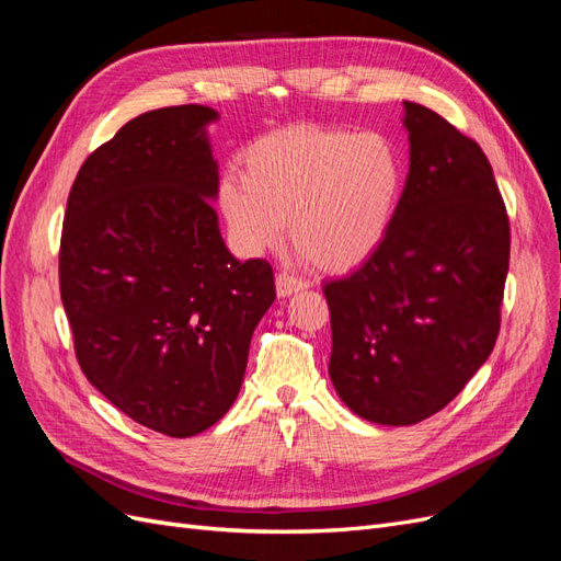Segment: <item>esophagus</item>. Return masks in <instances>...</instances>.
<instances>
[{
	"instance_id": "esophagus-1",
	"label": "esophagus",
	"mask_w": 561,
	"mask_h": 561,
	"mask_svg": "<svg viewBox=\"0 0 561 561\" xmlns=\"http://www.w3.org/2000/svg\"><path fill=\"white\" fill-rule=\"evenodd\" d=\"M307 287H309V283L304 280V278H299V276H295V274H290V271H280V274L276 276V293H278V297H290V295H295L299 290H307Z\"/></svg>"
}]
</instances>
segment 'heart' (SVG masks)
I'll return each instance as SVG.
<instances>
[{
  "label": "heart",
  "mask_w": 561,
  "mask_h": 561,
  "mask_svg": "<svg viewBox=\"0 0 561 561\" xmlns=\"http://www.w3.org/2000/svg\"><path fill=\"white\" fill-rule=\"evenodd\" d=\"M402 190L404 161L383 133L309 124L254 140L241 159V182L219 186V206L243 250L276 248L290 219L307 257L348 271L383 243Z\"/></svg>",
  "instance_id": "obj_1"
}]
</instances>
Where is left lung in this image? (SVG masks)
Segmentation results:
<instances>
[{
    "mask_svg": "<svg viewBox=\"0 0 561 561\" xmlns=\"http://www.w3.org/2000/svg\"><path fill=\"white\" fill-rule=\"evenodd\" d=\"M410 175L383 243L322 287L330 379L348 410L412 426L461 393L501 330L511 222L482 147L402 103Z\"/></svg>",
    "mask_w": 561,
    "mask_h": 561,
    "instance_id": "left-lung-1",
    "label": "left lung"
}]
</instances>
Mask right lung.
<instances>
[{
	"label": "right lung",
	"instance_id": "obj_1",
	"mask_svg": "<svg viewBox=\"0 0 561 561\" xmlns=\"http://www.w3.org/2000/svg\"><path fill=\"white\" fill-rule=\"evenodd\" d=\"M178 105L135 116L79 168L60 236V299L87 379L168 437L210 428L239 396L250 339L276 299L266 260L227 250L208 198L206 124Z\"/></svg>",
	"mask_w": 561,
	"mask_h": 561
}]
</instances>
